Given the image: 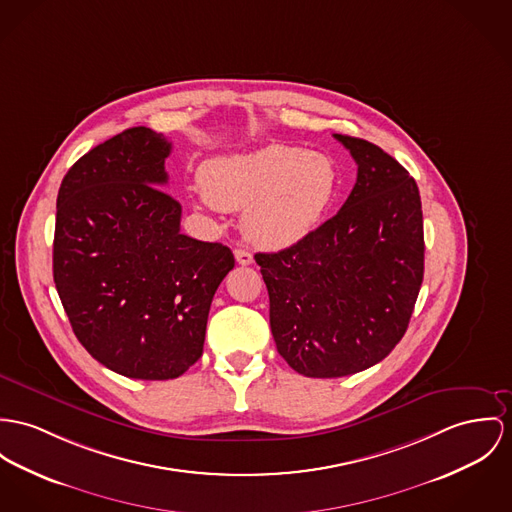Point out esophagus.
I'll use <instances>...</instances> for the list:
<instances>
[{
  "label": "esophagus",
  "instance_id": "34e87169",
  "mask_svg": "<svg viewBox=\"0 0 512 512\" xmlns=\"http://www.w3.org/2000/svg\"><path fill=\"white\" fill-rule=\"evenodd\" d=\"M236 261L239 265H251L253 263V255L245 249H236Z\"/></svg>",
  "mask_w": 512,
  "mask_h": 512
}]
</instances>
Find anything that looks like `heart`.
Here are the masks:
<instances>
[{"label":"heart","instance_id":"heart-1","mask_svg":"<svg viewBox=\"0 0 512 512\" xmlns=\"http://www.w3.org/2000/svg\"><path fill=\"white\" fill-rule=\"evenodd\" d=\"M337 183L329 156L282 144L210 159L200 169L202 206L243 210L245 236L269 249L308 236L331 206Z\"/></svg>","mask_w":512,"mask_h":512}]
</instances>
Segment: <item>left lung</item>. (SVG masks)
<instances>
[{"mask_svg": "<svg viewBox=\"0 0 512 512\" xmlns=\"http://www.w3.org/2000/svg\"><path fill=\"white\" fill-rule=\"evenodd\" d=\"M358 173L343 208L298 243L257 253L276 351L308 378H341L394 351L425 271L415 179L366 140L335 134Z\"/></svg>", "mask_w": 512, "mask_h": 512, "instance_id": "1", "label": "left lung"}]
</instances>
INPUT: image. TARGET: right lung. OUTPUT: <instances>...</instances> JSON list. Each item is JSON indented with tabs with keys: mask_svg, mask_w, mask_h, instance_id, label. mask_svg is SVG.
<instances>
[{
	"mask_svg": "<svg viewBox=\"0 0 512 512\" xmlns=\"http://www.w3.org/2000/svg\"><path fill=\"white\" fill-rule=\"evenodd\" d=\"M171 142L134 126L70 167L56 200L52 269L79 343L109 370L173 380L202 354L230 247L181 234L163 191Z\"/></svg>",
	"mask_w": 512,
	"mask_h": 512,
	"instance_id": "obj_1",
	"label": "right lung"
}]
</instances>
